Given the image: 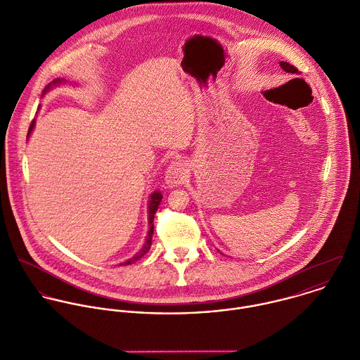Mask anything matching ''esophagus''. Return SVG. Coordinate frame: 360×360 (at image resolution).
I'll return each instance as SVG.
<instances>
[{
	"instance_id": "1",
	"label": "esophagus",
	"mask_w": 360,
	"mask_h": 360,
	"mask_svg": "<svg viewBox=\"0 0 360 360\" xmlns=\"http://www.w3.org/2000/svg\"><path fill=\"white\" fill-rule=\"evenodd\" d=\"M187 174H188V170L183 162L180 160L172 162L166 170V176H165L166 184L169 187H176L179 184H183L184 180L187 179Z\"/></svg>"
}]
</instances>
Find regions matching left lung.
Segmentation results:
<instances>
[{
	"instance_id": "1",
	"label": "left lung",
	"mask_w": 360,
	"mask_h": 360,
	"mask_svg": "<svg viewBox=\"0 0 360 360\" xmlns=\"http://www.w3.org/2000/svg\"><path fill=\"white\" fill-rule=\"evenodd\" d=\"M280 66H281V69H283L284 72H287V73H291V75H298L297 69H295L294 66H291L290 63H287V62H280Z\"/></svg>"
}]
</instances>
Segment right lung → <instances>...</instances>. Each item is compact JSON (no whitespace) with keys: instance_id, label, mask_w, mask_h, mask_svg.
Masks as SVG:
<instances>
[{"instance_id":"add662e5","label":"right lung","mask_w":360,"mask_h":360,"mask_svg":"<svg viewBox=\"0 0 360 360\" xmlns=\"http://www.w3.org/2000/svg\"><path fill=\"white\" fill-rule=\"evenodd\" d=\"M65 80L62 79H56V80H53L52 83H49V86L48 87H45V90H44V94H46L51 89H52V86H58V84H60V83H63ZM34 127H35V121H32V124H31V127H30V131H28V138H30V135H31V132L34 131ZM162 198H163V195H162V193L160 191H153L152 194H150V200H149V231H148V236H146V240H145V245H143V248L134 256V257H131L129 260H127L125 263H121V264H124V266H127V264H131V263H134V262H136V260H139L143 255H146V252L150 249V245H152V236H153V218H155V214H156V211H158V208H159V204H160V201H162Z\"/></svg>"}]
</instances>
